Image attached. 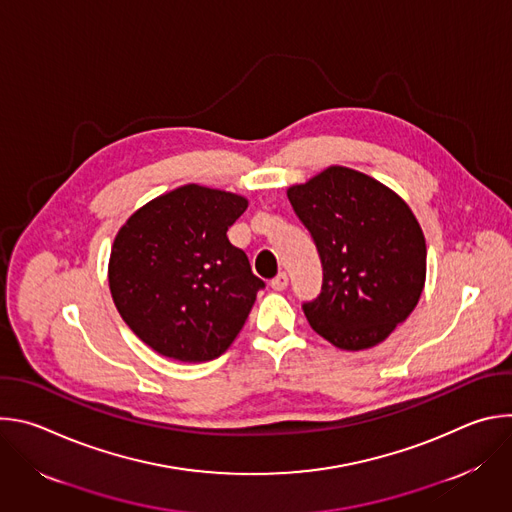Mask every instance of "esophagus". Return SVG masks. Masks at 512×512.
<instances>
[{
  "label": "esophagus",
  "mask_w": 512,
  "mask_h": 512,
  "mask_svg": "<svg viewBox=\"0 0 512 512\" xmlns=\"http://www.w3.org/2000/svg\"><path fill=\"white\" fill-rule=\"evenodd\" d=\"M287 283H289V279H287L285 273H279L275 279H271V287H273L275 291H283V289L287 287Z\"/></svg>",
  "instance_id": "1"
}]
</instances>
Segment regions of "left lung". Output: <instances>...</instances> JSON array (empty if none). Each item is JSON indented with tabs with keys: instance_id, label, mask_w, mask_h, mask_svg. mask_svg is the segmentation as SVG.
<instances>
[{
	"instance_id": "1",
	"label": "left lung",
	"mask_w": 512,
	"mask_h": 512,
	"mask_svg": "<svg viewBox=\"0 0 512 512\" xmlns=\"http://www.w3.org/2000/svg\"><path fill=\"white\" fill-rule=\"evenodd\" d=\"M287 198L324 267L310 326L342 350L383 342L415 310L425 285V237L409 204L379 180L330 166Z\"/></svg>"
}]
</instances>
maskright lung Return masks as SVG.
<instances>
[{"instance_id":"1","label":"right lung","mask_w":512,"mask_h":512,"mask_svg":"<svg viewBox=\"0 0 512 512\" xmlns=\"http://www.w3.org/2000/svg\"><path fill=\"white\" fill-rule=\"evenodd\" d=\"M245 196L186 184L137 208L109 257V289L133 334L180 362L221 356L241 332L257 291L245 251L227 231Z\"/></svg>"}]
</instances>
